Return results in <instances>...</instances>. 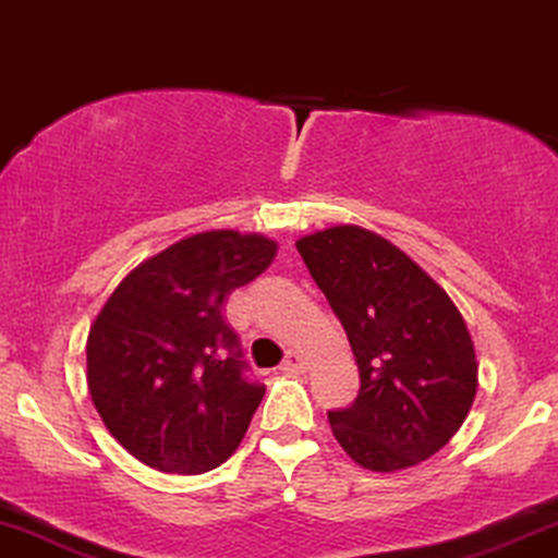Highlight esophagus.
I'll list each match as a JSON object with an SVG mask.
<instances>
[{
	"instance_id": "1",
	"label": "esophagus",
	"mask_w": 558,
	"mask_h": 558,
	"mask_svg": "<svg viewBox=\"0 0 558 558\" xmlns=\"http://www.w3.org/2000/svg\"><path fill=\"white\" fill-rule=\"evenodd\" d=\"M280 368H283V372H288V374H304L306 372V355L299 353V351H291Z\"/></svg>"
}]
</instances>
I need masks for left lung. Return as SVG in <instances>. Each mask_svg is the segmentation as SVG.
Masks as SVG:
<instances>
[{
  "mask_svg": "<svg viewBox=\"0 0 558 558\" xmlns=\"http://www.w3.org/2000/svg\"><path fill=\"white\" fill-rule=\"evenodd\" d=\"M296 250L359 364V398L327 415L338 445L374 473L428 460L460 432L478 392L460 308L424 267L368 228H322L301 236Z\"/></svg>",
  "mask_w": 558,
  "mask_h": 558,
  "instance_id": "obj_1",
  "label": "left lung"
}]
</instances>
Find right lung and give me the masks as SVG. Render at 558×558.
<instances>
[{
    "label": "right lung",
    "mask_w": 558,
    "mask_h": 558,
    "mask_svg": "<svg viewBox=\"0 0 558 558\" xmlns=\"http://www.w3.org/2000/svg\"><path fill=\"white\" fill-rule=\"evenodd\" d=\"M278 244L213 228L140 262L87 332V389L113 439L160 473L199 475L236 452L265 385L241 377L226 299Z\"/></svg>",
    "instance_id": "add662e5"
}]
</instances>
